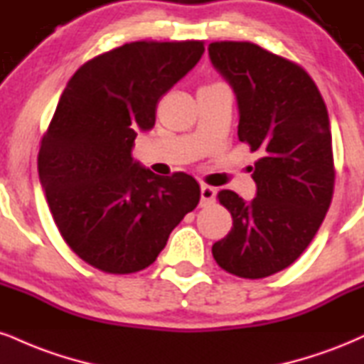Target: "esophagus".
Wrapping results in <instances>:
<instances>
[{
    "label": "esophagus",
    "instance_id": "obj_1",
    "mask_svg": "<svg viewBox=\"0 0 364 364\" xmlns=\"http://www.w3.org/2000/svg\"><path fill=\"white\" fill-rule=\"evenodd\" d=\"M215 188L208 186V185H201V190H200V196H201V207H205V205H210L215 201Z\"/></svg>",
    "mask_w": 364,
    "mask_h": 364
}]
</instances>
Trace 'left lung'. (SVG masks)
<instances>
[{"mask_svg":"<svg viewBox=\"0 0 364 364\" xmlns=\"http://www.w3.org/2000/svg\"><path fill=\"white\" fill-rule=\"evenodd\" d=\"M208 52L237 95L239 140L261 154L251 203L232 190L218 191L232 229L212 246L213 259L239 278H266L299 259L331 207L329 113L310 74L287 57L234 41L212 42Z\"/></svg>","mask_w":364,"mask_h":364,"instance_id":"obj_1","label":"left lung"}]
</instances>
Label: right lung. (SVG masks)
<instances>
[{
  "label": "right lung",
  "mask_w": 364,
  "mask_h": 364,
  "mask_svg": "<svg viewBox=\"0 0 364 364\" xmlns=\"http://www.w3.org/2000/svg\"><path fill=\"white\" fill-rule=\"evenodd\" d=\"M203 50L201 41L125 43L82 64L60 95L41 140L38 178L65 244L96 269H146L198 205L193 176H157L130 152Z\"/></svg>",
  "instance_id": "1"
}]
</instances>
